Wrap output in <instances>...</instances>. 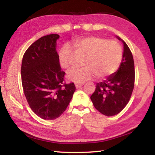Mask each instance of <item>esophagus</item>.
Listing matches in <instances>:
<instances>
[{
	"instance_id": "1",
	"label": "esophagus",
	"mask_w": 155,
	"mask_h": 155,
	"mask_svg": "<svg viewBox=\"0 0 155 155\" xmlns=\"http://www.w3.org/2000/svg\"><path fill=\"white\" fill-rule=\"evenodd\" d=\"M82 85H83V83H81V84L76 83V84H75V86H76V87H77V88H79V87H82Z\"/></svg>"
}]
</instances>
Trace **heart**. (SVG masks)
<instances>
[{
    "mask_svg": "<svg viewBox=\"0 0 155 155\" xmlns=\"http://www.w3.org/2000/svg\"><path fill=\"white\" fill-rule=\"evenodd\" d=\"M62 47L59 52L61 67L68 70L77 64L78 58H83L85 67L73 68L67 74L68 79L77 83H83L96 76L105 79L114 75L121 65L123 50L119 42L99 36L78 38Z\"/></svg>",
    "mask_w": 155,
    "mask_h": 155,
    "instance_id": "obj_1",
    "label": "heart"
}]
</instances>
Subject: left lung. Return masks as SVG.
Here are the masks:
<instances>
[{"label": "left lung", "instance_id": "obj_1", "mask_svg": "<svg viewBox=\"0 0 155 155\" xmlns=\"http://www.w3.org/2000/svg\"><path fill=\"white\" fill-rule=\"evenodd\" d=\"M124 44L121 65L111 77L96 84L90 98L94 106L102 114L113 116L122 111L130 101L135 85V65L133 54L127 44Z\"/></svg>", "mask_w": 155, "mask_h": 155}]
</instances>
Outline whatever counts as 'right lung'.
Returning <instances> with one entry per match:
<instances>
[{"mask_svg": "<svg viewBox=\"0 0 155 155\" xmlns=\"http://www.w3.org/2000/svg\"><path fill=\"white\" fill-rule=\"evenodd\" d=\"M57 34L40 38L25 52L21 65L23 91L32 111L44 120L59 117L69 104L76 90L66 83L56 51Z\"/></svg>", "mask_w": 155, "mask_h": 155, "instance_id": "obj_1", "label": "right lung"}]
</instances>
